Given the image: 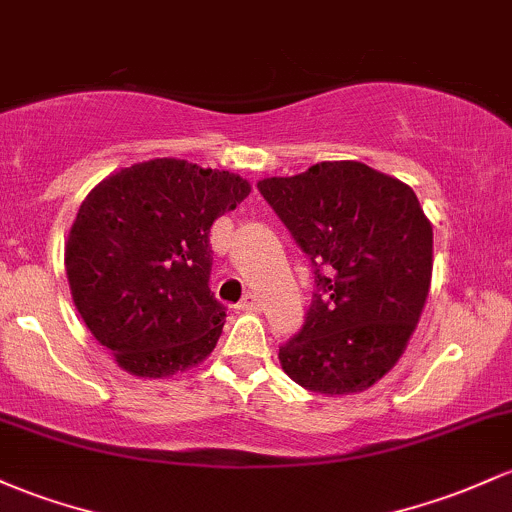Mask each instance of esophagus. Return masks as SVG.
I'll return each mask as SVG.
<instances>
[{
	"label": "esophagus",
	"mask_w": 512,
	"mask_h": 512,
	"mask_svg": "<svg viewBox=\"0 0 512 512\" xmlns=\"http://www.w3.org/2000/svg\"><path fill=\"white\" fill-rule=\"evenodd\" d=\"M260 306H262L260 299H257L255 294H250V291H247V294L243 296V301L238 303L240 311H260Z\"/></svg>",
	"instance_id": "34e87169"
}]
</instances>
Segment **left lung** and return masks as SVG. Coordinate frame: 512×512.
Instances as JSON below:
<instances>
[{"label": "left lung", "mask_w": 512, "mask_h": 512, "mask_svg": "<svg viewBox=\"0 0 512 512\" xmlns=\"http://www.w3.org/2000/svg\"><path fill=\"white\" fill-rule=\"evenodd\" d=\"M257 189L306 252L313 299L279 347L296 384L325 396L369 389L406 350L432 277V226L408 184L362 165L318 162Z\"/></svg>", "instance_id": "obj_1"}]
</instances>
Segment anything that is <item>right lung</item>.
Returning a JSON list of instances; mask_svg holds the SVG:
<instances>
[{
    "mask_svg": "<svg viewBox=\"0 0 512 512\" xmlns=\"http://www.w3.org/2000/svg\"><path fill=\"white\" fill-rule=\"evenodd\" d=\"M247 194L238 174L160 157L111 174L82 201L65 247L72 299L126 372L160 379L211 355L226 306L209 286V233Z\"/></svg>",
    "mask_w": 512,
    "mask_h": 512,
    "instance_id": "add662e5",
    "label": "right lung"
}]
</instances>
